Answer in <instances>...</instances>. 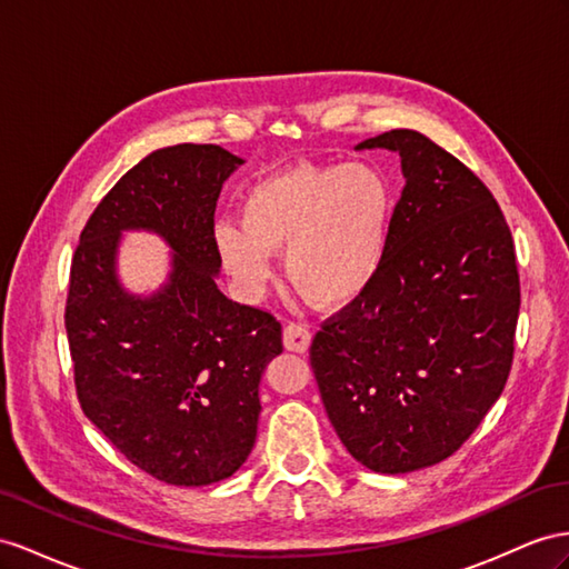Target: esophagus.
<instances>
[{"mask_svg":"<svg viewBox=\"0 0 569 569\" xmlns=\"http://www.w3.org/2000/svg\"><path fill=\"white\" fill-rule=\"evenodd\" d=\"M312 341V333L308 331V327L290 322L283 327V346L288 351H296V353H305L310 348Z\"/></svg>","mask_w":569,"mask_h":569,"instance_id":"1","label":"esophagus"}]
</instances>
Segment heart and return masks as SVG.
<instances>
[{"mask_svg":"<svg viewBox=\"0 0 569 569\" xmlns=\"http://www.w3.org/2000/svg\"><path fill=\"white\" fill-rule=\"evenodd\" d=\"M395 221V189L368 163L293 166L247 189L240 223L216 228L226 271L247 296L271 279V254L286 276L325 310L366 293L380 273Z\"/></svg>","mask_w":569,"mask_h":569,"instance_id":"heart-1","label":"heart"}]
</instances>
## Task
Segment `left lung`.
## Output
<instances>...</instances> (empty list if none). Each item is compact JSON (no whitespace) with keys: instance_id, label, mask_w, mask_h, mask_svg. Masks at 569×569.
<instances>
[{"instance_id":"left-lung-1","label":"left lung","mask_w":569,"mask_h":569,"mask_svg":"<svg viewBox=\"0 0 569 569\" xmlns=\"http://www.w3.org/2000/svg\"><path fill=\"white\" fill-rule=\"evenodd\" d=\"M356 149L397 151L406 184L380 273L315 333L310 366L351 457L409 473L455 455L502 395L515 242L490 189L428 137L391 129Z\"/></svg>"}]
</instances>
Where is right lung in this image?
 <instances>
[{
	"instance_id": "right-lung-1",
	"label": "right lung",
	"mask_w": 569,
	"mask_h": 569,
	"mask_svg": "<svg viewBox=\"0 0 569 569\" xmlns=\"http://www.w3.org/2000/svg\"><path fill=\"white\" fill-rule=\"evenodd\" d=\"M242 163L213 143L153 151L98 203L71 259L64 327L81 409L170 486H211L247 461L259 380L283 351L271 312L216 286V201ZM122 229H151L171 244L169 281L153 297L117 279Z\"/></svg>"
}]
</instances>
